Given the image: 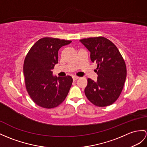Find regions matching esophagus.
Returning <instances> with one entry per match:
<instances>
[{"label": "esophagus", "mask_w": 147, "mask_h": 147, "mask_svg": "<svg viewBox=\"0 0 147 147\" xmlns=\"http://www.w3.org/2000/svg\"><path fill=\"white\" fill-rule=\"evenodd\" d=\"M72 78H73L74 80H77V79H78V78H79V77H77V76H73Z\"/></svg>", "instance_id": "1"}]
</instances>
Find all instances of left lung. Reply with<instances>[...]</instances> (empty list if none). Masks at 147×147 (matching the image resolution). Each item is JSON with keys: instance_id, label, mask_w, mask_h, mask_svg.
Wrapping results in <instances>:
<instances>
[{"instance_id": "1", "label": "left lung", "mask_w": 147, "mask_h": 147, "mask_svg": "<svg viewBox=\"0 0 147 147\" xmlns=\"http://www.w3.org/2000/svg\"><path fill=\"white\" fill-rule=\"evenodd\" d=\"M90 52L92 62L97 64L96 82L88 78L85 94L97 107H106L115 102L121 94L127 77L126 65L122 56L109 39L103 37L80 40Z\"/></svg>"}]
</instances>
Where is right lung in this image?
<instances>
[{
    "label": "right lung",
    "instance_id": "1",
    "mask_svg": "<svg viewBox=\"0 0 147 147\" xmlns=\"http://www.w3.org/2000/svg\"><path fill=\"white\" fill-rule=\"evenodd\" d=\"M71 40L44 37L34 44L24 63V74L28 95L38 106L52 109L62 103L72 84L70 76H53L52 70L58 63V51Z\"/></svg>",
    "mask_w": 147,
    "mask_h": 147
}]
</instances>
